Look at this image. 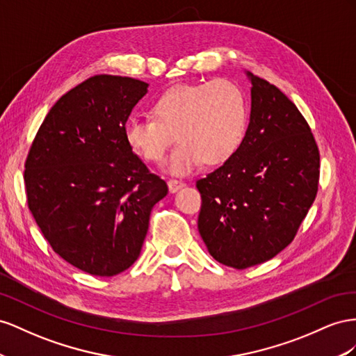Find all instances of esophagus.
<instances>
[{
    "mask_svg": "<svg viewBox=\"0 0 356 356\" xmlns=\"http://www.w3.org/2000/svg\"><path fill=\"white\" fill-rule=\"evenodd\" d=\"M167 185H168L170 192H176V191H179L180 188L185 186L184 181H181V180H176V179H170V180L167 181Z\"/></svg>",
    "mask_w": 356,
    "mask_h": 356,
    "instance_id": "34e87169",
    "label": "esophagus"
}]
</instances>
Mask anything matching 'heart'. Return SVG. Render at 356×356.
Masks as SVG:
<instances>
[{"instance_id":"b5f03b06","label":"heart","mask_w":356,"mask_h":356,"mask_svg":"<svg viewBox=\"0 0 356 356\" xmlns=\"http://www.w3.org/2000/svg\"><path fill=\"white\" fill-rule=\"evenodd\" d=\"M152 120L129 118L124 125L128 147L146 162L159 164L172 141L167 171L184 176L204 161L219 165L240 147L248 127V104L241 88L227 79L176 85L159 94L150 106Z\"/></svg>"}]
</instances>
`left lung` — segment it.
Returning a JSON list of instances; mask_svg holds the SVG:
<instances>
[{"instance_id": "8db88e82", "label": "left lung", "mask_w": 356, "mask_h": 356, "mask_svg": "<svg viewBox=\"0 0 356 356\" xmlns=\"http://www.w3.org/2000/svg\"><path fill=\"white\" fill-rule=\"evenodd\" d=\"M240 147L197 181L198 231L210 255L237 270L266 262L296 237L316 198L319 149L297 106L252 73Z\"/></svg>"}]
</instances>
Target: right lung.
Masks as SVG:
<instances>
[{
	"instance_id": "1",
	"label": "right lung",
	"mask_w": 356,
	"mask_h": 356,
	"mask_svg": "<svg viewBox=\"0 0 356 356\" xmlns=\"http://www.w3.org/2000/svg\"><path fill=\"white\" fill-rule=\"evenodd\" d=\"M147 86L131 77H89L49 110L25 162L38 228L60 258L92 276L133 266L150 211L168 192L124 138Z\"/></svg>"
}]
</instances>
